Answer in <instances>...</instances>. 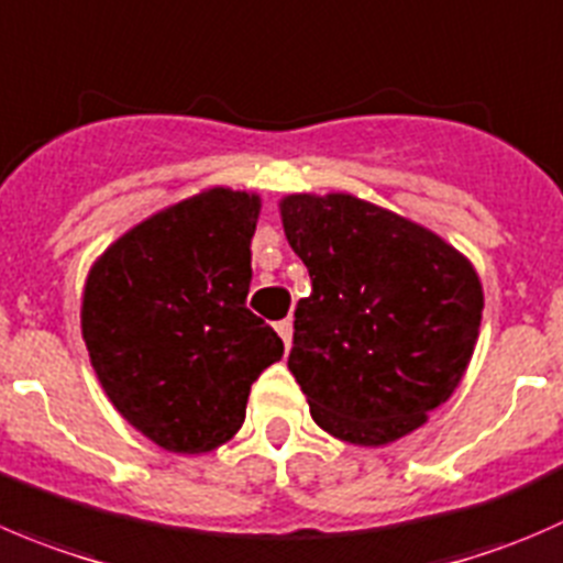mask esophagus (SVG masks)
Returning <instances> with one entry per match:
<instances>
[{"label": "esophagus", "mask_w": 563, "mask_h": 563, "mask_svg": "<svg viewBox=\"0 0 563 563\" xmlns=\"http://www.w3.org/2000/svg\"><path fill=\"white\" fill-rule=\"evenodd\" d=\"M274 328H276V333L282 336L284 347L289 350V342H292V320H279Z\"/></svg>", "instance_id": "1"}]
</instances>
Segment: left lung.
I'll return each mask as SVG.
<instances>
[{
    "instance_id": "obj_1",
    "label": "left lung",
    "mask_w": 563,
    "mask_h": 563,
    "mask_svg": "<svg viewBox=\"0 0 563 563\" xmlns=\"http://www.w3.org/2000/svg\"><path fill=\"white\" fill-rule=\"evenodd\" d=\"M284 235L311 295L287 366L311 419L355 446L408 435L460 386L482 322V284L457 249L350 194H292Z\"/></svg>"
}]
</instances>
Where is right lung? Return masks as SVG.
<instances>
[{"mask_svg": "<svg viewBox=\"0 0 563 563\" xmlns=\"http://www.w3.org/2000/svg\"><path fill=\"white\" fill-rule=\"evenodd\" d=\"M260 199L210 188L106 249L81 333L106 397L166 452L202 454L241 430L252 383L284 344L246 309Z\"/></svg>", "mask_w": 563, "mask_h": 563, "instance_id": "add662e5", "label": "right lung"}]
</instances>
